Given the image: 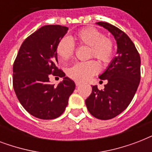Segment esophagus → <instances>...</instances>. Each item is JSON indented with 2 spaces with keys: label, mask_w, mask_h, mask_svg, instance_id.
Listing matches in <instances>:
<instances>
[{
  "label": "esophagus",
  "mask_w": 152,
  "mask_h": 152,
  "mask_svg": "<svg viewBox=\"0 0 152 152\" xmlns=\"http://www.w3.org/2000/svg\"><path fill=\"white\" fill-rule=\"evenodd\" d=\"M75 83H76V86H80L81 84V82H80V81H76V82H75Z\"/></svg>",
  "instance_id": "esophagus-1"
}]
</instances>
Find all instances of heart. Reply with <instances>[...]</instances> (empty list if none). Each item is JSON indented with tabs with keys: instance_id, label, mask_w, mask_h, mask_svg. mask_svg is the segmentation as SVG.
Listing matches in <instances>:
<instances>
[{
	"instance_id": "heart-1",
	"label": "heart",
	"mask_w": 152,
	"mask_h": 152,
	"mask_svg": "<svg viewBox=\"0 0 152 152\" xmlns=\"http://www.w3.org/2000/svg\"><path fill=\"white\" fill-rule=\"evenodd\" d=\"M73 40L79 46L90 47L89 57H95L106 64L113 60L115 53V43L111 39L95 27H84L74 34ZM56 52L60 60L64 62L71 59L75 52V46L71 39L64 37L57 42ZM100 70L99 63L95 61L78 62L67 70V74L76 81H85Z\"/></svg>"
}]
</instances>
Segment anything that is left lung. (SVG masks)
Returning <instances> with one entry per match:
<instances>
[{
  "instance_id": "obj_1",
  "label": "left lung",
  "mask_w": 152,
  "mask_h": 152,
  "mask_svg": "<svg viewBox=\"0 0 152 152\" xmlns=\"http://www.w3.org/2000/svg\"><path fill=\"white\" fill-rule=\"evenodd\" d=\"M113 34L117 41L116 56L100 80L107 83L103 90L96 85L85 100L88 111L100 120L115 118L125 110L134 97L140 81V57L129 37L115 26L106 22H98Z\"/></svg>"
}]
</instances>
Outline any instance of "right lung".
<instances>
[{"mask_svg":"<svg viewBox=\"0 0 152 152\" xmlns=\"http://www.w3.org/2000/svg\"><path fill=\"white\" fill-rule=\"evenodd\" d=\"M69 27L46 25L25 39L13 64V88L23 108L37 118L51 120L64 113L75 90L73 80L57 68V42ZM50 75L63 77L56 87Z\"/></svg>","mask_w":152,"mask_h":152,"instance_id":"right-lung-1","label":"right lung"}]
</instances>
